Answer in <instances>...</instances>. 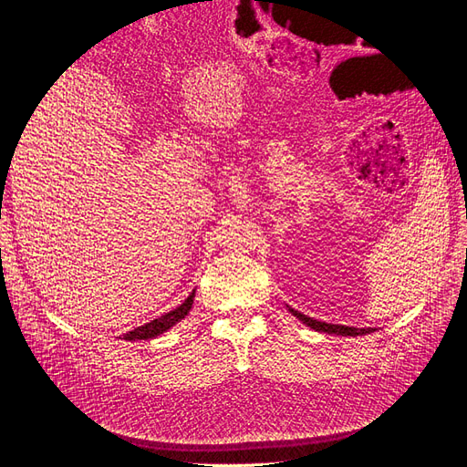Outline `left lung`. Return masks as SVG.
<instances>
[{"label": "left lung", "mask_w": 467, "mask_h": 467, "mask_svg": "<svg viewBox=\"0 0 467 467\" xmlns=\"http://www.w3.org/2000/svg\"><path fill=\"white\" fill-rule=\"evenodd\" d=\"M286 307H288V312H290L294 317H298L302 323L307 325L309 329L319 331V333L341 335V337H358V335H370V333L378 331L376 327H348V325H333V323L317 321V319H314V317H307V316H304V314H300V312H296V309H292L290 306H286Z\"/></svg>", "instance_id": "8db88e82"}]
</instances>
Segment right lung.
Here are the masks:
<instances>
[{"label":"right lung","instance_id":"obj_1","mask_svg":"<svg viewBox=\"0 0 467 467\" xmlns=\"http://www.w3.org/2000/svg\"><path fill=\"white\" fill-rule=\"evenodd\" d=\"M194 294H196V290H192L189 294V298L182 302L181 306H177L175 309H171V312H167L161 317L153 319L150 323H144L142 327H136L129 333H124L120 338H124V341H148V338L160 337L161 333H165L167 329H171L173 325H177L181 319H185L189 316L192 302H194Z\"/></svg>","mask_w":467,"mask_h":467}]
</instances>
